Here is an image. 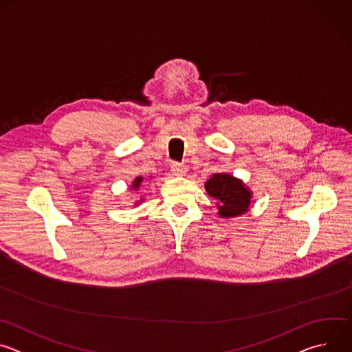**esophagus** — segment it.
<instances>
[{
	"mask_svg": "<svg viewBox=\"0 0 352 352\" xmlns=\"http://www.w3.org/2000/svg\"><path fill=\"white\" fill-rule=\"evenodd\" d=\"M186 166L182 164V163H178V162H173L171 163V171L175 174V175H184L186 173Z\"/></svg>",
	"mask_w": 352,
	"mask_h": 352,
	"instance_id": "1",
	"label": "esophagus"
}]
</instances>
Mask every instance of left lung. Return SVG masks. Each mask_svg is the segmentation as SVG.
<instances>
[{
	"instance_id": "obj_1",
	"label": "left lung",
	"mask_w": 352,
	"mask_h": 352,
	"mask_svg": "<svg viewBox=\"0 0 352 352\" xmlns=\"http://www.w3.org/2000/svg\"><path fill=\"white\" fill-rule=\"evenodd\" d=\"M208 193L217 200L221 217H235L248 210L250 192L239 179L228 174H213L205 185Z\"/></svg>"
}]
</instances>
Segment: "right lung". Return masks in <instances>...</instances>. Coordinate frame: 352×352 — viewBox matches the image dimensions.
Wrapping results in <instances>:
<instances>
[{
	"label": "right lung",
	"mask_w": 352,
	"mask_h": 352,
	"mask_svg": "<svg viewBox=\"0 0 352 352\" xmlns=\"http://www.w3.org/2000/svg\"><path fill=\"white\" fill-rule=\"evenodd\" d=\"M140 182H142V177H138V178L135 179V182H133V188H138V186L140 185Z\"/></svg>",
	"instance_id": "1"
}]
</instances>
